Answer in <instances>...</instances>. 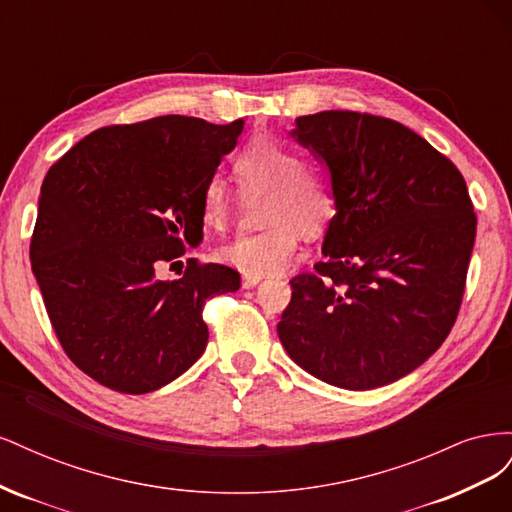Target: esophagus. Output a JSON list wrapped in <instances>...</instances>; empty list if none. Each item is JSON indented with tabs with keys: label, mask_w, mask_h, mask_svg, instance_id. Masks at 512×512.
<instances>
[{
	"label": "esophagus",
	"mask_w": 512,
	"mask_h": 512,
	"mask_svg": "<svg viewBox=\"0 0 512 512\" xmlns=\"http://www.w3.org/2000/svg\"><path fill=\"white\" fill-rule=\"evenodd\" d=\"M260 280H262V275H247V273H245V275L241 277V286H243V288H254Z\"/></svg>",
	"instance_id": "obj_1"
}]
</instances>
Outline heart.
Masks as SVG:
<instances>
[{"label": "heart", "mask_w": 512, "mask_h": 512, "mask_svg": "<svg viewBox=\"0 0 512 512\" xmlns=\"http://www.w3.org/2000/svg\"><path fill=\"white\" fill-rule=\"evenodd\" d=\"M235 177L243 194L260 196L265 228L224 243L218 258L247 275L282 271L303 235L320 230L333 215V188L322 166L301 160V153L271 136L254 138L235 160ZM226 183L213 177L200 194V215L209 228H224L230 218Z\"/></svg>", "instance_id": "1"}]
</instances>
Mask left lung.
I'll return each mask as SVG.
<instances>
[{
    "label": "left lung",
    "mask_w": 512,
    "mask_h": 512,
    "mask_svg": "<svg viewBox=\"0 0 512 512\" xmlns=\"http://www.w3.org/2000/svg\"><path fill=\"white\" fill-rule=\"evenodd\" d=\"M292 136L331 173L324 260L292 277L277 322L290 359L367 391L408 376L451 333L476 213L457 166L401 123L352 111L299 117Z\"/></svg>",
    "instance_id": "8db88e82"
}]
</instances>
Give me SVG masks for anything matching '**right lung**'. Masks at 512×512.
<instances>
[{"instance_id": "right-lung-1", "label": "right lung", "mask_w": 512, "mask_h": 512, "mask_svg": "<svg viewBox=\"0 0 512 512\" xmlns=\"http://www.w3.org/2000/svg\"><path fill=\"white\" fill-rule=\"evenodd\" d=\"M241 130L183 115L108 126L46 173L32 269L61 348L102 386L143 395L179 378L207 348L205 301L239 290L215 262L190 258L175 282L156 267L203 239L200 194Z\"/></svg>"}]
</instances>
